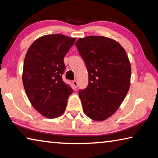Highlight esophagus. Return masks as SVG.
Wrapping results in <instances>:
<instances>
[{
  "mask_svg": "<svg viewBox=\"0 0 158 158\" xmlns=\"http://www.w3.org/2000/svg\"><path fill=\"white\" fill-rule=\"evenodd\" d=\"M73 84L74 87L75 88V89H77V86H78V83H77V81H76V80H74V81H73Z\"/></svg>",
  "mask_w": 158,
  "mask_h": 158,
  "instance_id": "esophagus-1",
  "label": "esophagus"
}]
</instances>
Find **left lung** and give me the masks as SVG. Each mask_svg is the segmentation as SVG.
I'll use <instances>...</instances> for the list:
<instances>
[{
  "mask_svg": "<svg viewBox=\"0 0 158 158\" xmlns=\"http://www.w3.org/2000/svg\"><path fill=\"white\" fill-rule=\"evenodd\" d=\"M75 45L89 73V85L79 91L83 110L93 121H104L117 111L129 90V58L121 45L109 37L88 36Z\"/></svg>",
  "mask_w": 158,
  "mask_h": 158,
  "instance_id": "obj_1",
  "label": "left lung"
}]
</instances>
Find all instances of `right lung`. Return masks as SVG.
<instances>
[{
    "label": "right lung",
    "instance_id": "right-lung-1",
    "mask_svg": "<svg viewBox=\"0 0 158 158\" xmlns=\"http://www.w3.org/2000/svg\"><path fill=\"white\" fill-rule=\"evenodd\" d=\"M75 40L64 35H47L34 41L26 54L22 75L26 93L33 107L49 118L64 113L73 92L62 74L63 58Z\"/></svg>",
    "mask_w": 158,
    "mask_h": 158
}]
</instances>
